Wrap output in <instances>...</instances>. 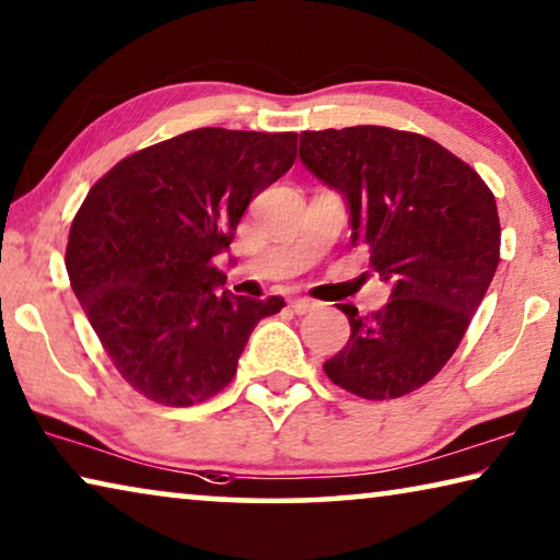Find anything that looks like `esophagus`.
Listing matches in <instances>:
<instances>
[{"mask_svg":"<svg viewBox=\"0 0 560 560\" xmlns=\"http://www.w3.org/2000/svg\"><path fill=\"white\" fill-rule=\"evenodd\" d=\"M290 307L295 310L298 315H303V313H310V310H315L317 303H315V300H310V298H295V300H290Z\"/></svg>","mask_w":560,"mask_h":560,"instance_id":"obj_1","label":"esophagus"}]
</instances>
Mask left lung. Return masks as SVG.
<instances>
[{"label":"left lung","instance_id":"left-lung-1","mask_svg":"<svg viewBox=\"0 0 560 560\" xmlns=\"http://www.w3.org/2000/svg\"><path fill=\"white\" fill-rule=\"evenodd\" d=\"M303 165L346 195L352 245L388 280L390 300L350 320L325 360L335 385L365 400L402 398L441 373L501 260L495 197L430 137L377 125L300 135Z\"/></svg>","mask_w":560,"mask_h":560}]
</instances>
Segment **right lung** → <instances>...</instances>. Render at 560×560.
<instances>
[{"mask_svg": "<svg viewBox=\"0 0 560 560\" xmlns=\"http://www.w3.org/2000/svg\"><path fill=\"white\" fill-rule=\"evenodd\" d=\"M295 132L202 127L102 175L77 210L65 265L102 348L132 390L170 408L218 395L247 338L285 300L218 292L253 197L292 167Z\"/></svg>", "mask_w": 560, "mask_h": 560, "instance_id": "obj_1", "label": "right lung"}]
</instances>
